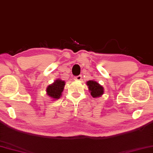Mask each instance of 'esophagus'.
Here are the masks:
<instances>
[{
	"instance_id": "34e87169",
	"label": "esophagus",
	"mask_w": 153,
	"mask_h": 153,
	"mask_svg": "<svg viewBox=\"0 0 153 153\" xmlns=\"http://www.w3.org/2000/svg\"><path fill=\"white\" fill-rule=\"evenodd\" d=\"M81 79H82V76H81V75H79V76H75L74 78V80H78V81L81 80Z\"/></svg>"
}]
</instances>
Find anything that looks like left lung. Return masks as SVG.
Masks as SVG:
<instances>
[{
	"label": "left lung",
	"mask_w": 153,
	"mask_h": 153,
	"mask_svg": "<svg viewBox=\"0 0 153 153\" xmlns=\"http://www.w3.org/2000/svg\"><path fill=\"white\" fill-rule=\"evenodd\" d=\"M88 88L92 97H100L103 94V88L94 81H89L87 82Z\"/></svg>",
	"instance_id": "8db88e82"
}]
</instances>
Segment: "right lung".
I'll list each match as a JSON object with an SVG mask.
<instances>
[{"mask_svg": "<svg viewBox=\"0 0 153 153\" xmlns=\"http://www.w3.org/2000/svg\"><path fill=\"white\" fill-rule=\"evenodd\" d=\"M64 85H65V81L57 79L54 83H52V85H50L48 87V95L55 99L60 98L61 93L63 90Z\"/></svg>", "mask_w": 153, "mask_h": 153, "instance_id": "1", "label": "right lung"}]
</instances>
